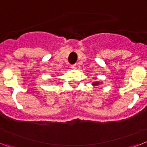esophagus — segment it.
<instances>
[{"mask_svg":"<svg viewBox=\"0 0 147 147\" xmlns=\"http://www.w3.org/2000/svg\"><path fill=\"white\" fill-rule=\"evenodd\" d=\"M70 68H71V69H76V64H73V65H71V66H70Z\"/></svg>","mask_w":147,"mask_h":147,"instance_id":"obj_1","label":"esophagus"}]
</instances>
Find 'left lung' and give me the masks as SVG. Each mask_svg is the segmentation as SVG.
<instances>
[{
  "mask_svg": "<svg viewBox=\"0 0 147 147\" xmlns=\"http://www.w3.org/2000/svg\"><path fill=\"white\" fill-rule=\"evenodd\" d=\"M98 84H99V83H98V82H95V83L92 84V85H94V86H96H96H97V85H98Z\"/></svg>",
  "mask_w": 147,
  "mask_h": 147,
  "instance_id": "left-lung-1",
  "label": "left lung"
}]
</instances>
